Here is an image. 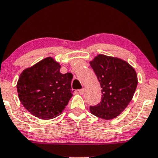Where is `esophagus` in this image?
I'll return each instance as SVG.
<instances>
[{"label":"esophagus","instance_id":"esophagus-1","mask_svg":"<svg viewBox=\"0 0 158 158\" xmlns=\"http://www.w3.org/2000/svg\"><path fill=\"white\" fill-rule=\"evenodd\" d=\"M78 92H79V94H83L85 93V88H82V89H80V90H78Z\"/></svg>","mask_w":158,"mask_h":158}]
</instances>
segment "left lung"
Here are the masks:
<instances>
[{
  "label": "left lung",
  "mask_w": 158,
  "mask_h": 158,
  "mask_svg": "<svg viewBox=\"0 0 158 158\" xmlns=\"http://www.w3.org/2000/svg\"><path fill=\"white\" fill-rule=\"evenodd\" d=\"M102 88L101 102L90 106V111L99 118H116L131 102L137 86L135 68L117 57L99 54L90 61Z\"/></svg>",
  "instance_id": "1"
}]
</instances>
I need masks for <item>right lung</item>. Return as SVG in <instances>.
Instances as JSON below:
<instances>
[{
  "mask_svg": "<svg viewBox=\"0 0 158 158\" xmlns=\"http://www.w3.org/2000/svg\"><path fill=\"white\" fill-rule=\"evenodd\" d=\"M61 64L53 58L42 59L23 70L17 82L21 104L35 117L50 119L62 113L73 97V75L60 73Z\"/></svg>",
  "mask_w": 158,
  "mask_h": 158,
  "instance_id": "1",
  "label": "right lung"
}]
</instances>
